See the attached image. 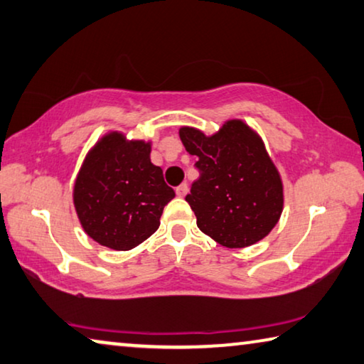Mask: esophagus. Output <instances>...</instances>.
Here are the masks:
<instances>
[{
  "label": "esophagus",
  "instance_id": "obj_1",
  "mask_svg": "<svg viewBox=\"0 0 364 364\" xmlns=\"http://www.w3.org/2000/svg\"><path fill=\"white\" fill-rule=\"evenodd\" d=\"M176 193H177V196H186L187 193H188V186L187 183H181V186H178L177 188H176Z\"/></svg>",
  "mask_w": 364,
  "mask_h": 364
}]
</instances>
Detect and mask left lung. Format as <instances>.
I'll return each instance as SVG.
<instances>
[{"label":"left lung","instance_id":"8db88e82","mask_svg":"<svg viewBox=\"0 0 364 364\" xmlns=\"http://www.w3.org/2000/svg\"><path fill=\"white\" fill-rule=\"evenodd\" d=\"M178 136L198 156L200 178L186 201L200 230L227 247L267 237L283 211V183L257 134L232 119L211 137L193 127H182Z\"/></svg>","mask_w":364,"mask_h":364}]
</instances>
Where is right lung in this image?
<instances>
[{"mask_svg":"<svg viewBox=\"0 0 364 364\" xmlns=\"http://www.w3.org/2000/svg\"><path fill=\"white\" fill-rule=\"evenodd\" d=\"M176 193L150 161V144L105 136L89 151L75 182L73 201L85 232L99 245L127 251L159 227Z\"/></svg>","mask_w":364,"mask_h":364,"instance_id":"obj_1","label":"right lung"}]
</instances>
